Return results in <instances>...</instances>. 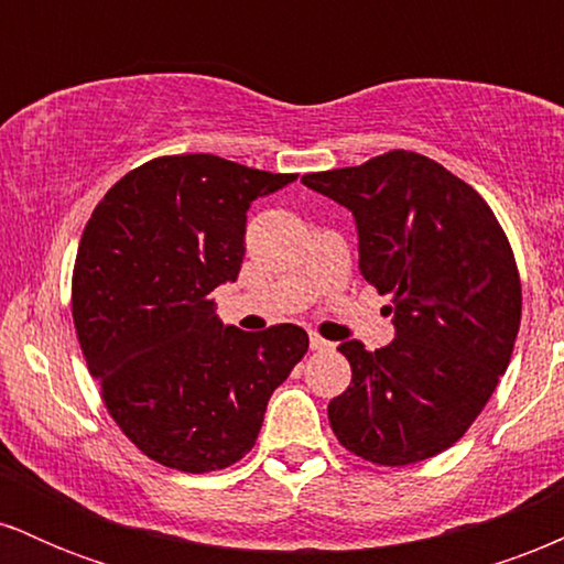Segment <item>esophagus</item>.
I'll return each mask as SVG.
<instances>
[{
  "label": "esophagus",
  "mask_w": 564,
  "mask_h": 564,
  "mask_svg": "<svg viewBox=\"0 0 564 564\" xmlns=\"http://www.w3.org/2000/svg\"><path fill=\"white\" fill-rule=\"evenodd\" d=\"M310 347H313L315 352H323V349H332L334 345H332V341L323 339V336H318V334H310Z\"/></svg>",
  "instance_id": "1"
}]
</instances>
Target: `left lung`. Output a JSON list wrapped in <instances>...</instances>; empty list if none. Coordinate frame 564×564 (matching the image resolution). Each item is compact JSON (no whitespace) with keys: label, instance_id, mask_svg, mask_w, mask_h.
<instances>
[{"label":"left lung","instance_id":"left-lung-1","mask_svg":"<svg viewBox=\"0 0 564 564\" xmlns=\"http://www.w3.org/2000/svg\"><path fill=\"white\" fill-rule=\"evenodd\" d=\"M302 183L352 212L360 273L392 296L390 347L339 345L352 381L328 403L334 435L379 467L437 456L480 416L520 332L507 232L475 187L413 151Z\"/></svg>","mask_w":564,"mask_h":564}]
</instances>
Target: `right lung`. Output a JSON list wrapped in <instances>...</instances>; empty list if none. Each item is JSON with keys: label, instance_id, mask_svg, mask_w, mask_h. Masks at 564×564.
I'll return each mask as SVG.
<instances>
[{"label": "right lung", "instance_id": "right-lung-1", "mask_svg": "<svg viewBox=\"0 0 564 564\" xmlns=\"http://www.w3.org/2000/svg\"><path fill=\"white\" fill-rule=\"evenodd\" d=\"M212 153L159 156L95 206L70 310L89 373L119 430L153 462L204 475L254 448L270 394L307 352L281 323L223 326L209 294L236 281L251 200L294 183Z\"/></svg>", "mask_w": 564, "mask_h": 564}]
</instances>
